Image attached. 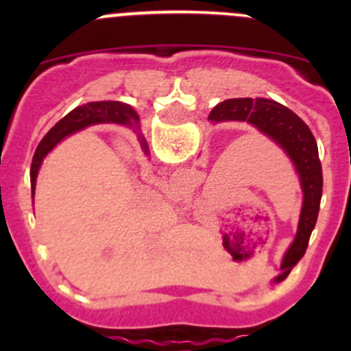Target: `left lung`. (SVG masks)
<instances>
[{"label": "left lung", "instance_id": "8db88e82", "mask_svg": "<svg viewBox=\"0 0 351 351\" xmlns=\"http://www.w3.org/2000/svg\"><path fill=\"white\" fill-rule=\"evenodd\" d=\"M210 123L239 121L255 126L262 135L271 138L295 167L302 188V207L293 243L287 250L281 262V274L276 276V283L287 280V276L308 250L309 237L318 219L320 210L324 176L318 156V145L308 125L291 112L290 108L269 98H230L210 110Z\"/></svg>", "mask_w": 351, "mask_h": 351}]
</instances>
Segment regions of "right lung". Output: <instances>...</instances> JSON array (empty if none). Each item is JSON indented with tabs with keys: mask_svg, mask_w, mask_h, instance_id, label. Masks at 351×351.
<instances>
[{
	"mask_svg": "<svg viewBox=\"0 0 351 351\" xmlns=\"http://www.w3.org/2000/svg\"><path fill=\"white\" fill-rule=\"evenodd\" d=\"M137 112L130 105L123 104V101H91L88 105L73 108L60 123H56V126H52L51 132L42 138V142L36 147L33 163H31V193L35 195L36 178H38V170L42 167L43 158L47 156L64 137L88 128V126L100 125V123H117V125H128L137 128ZM141 144L142 149L147 153V144H145L144 138L141 141Z\"/></svg>",
	"mask_w": 351,
	"mask_h": 351,
	"instance_id": "obj_1",
	"label": "right lung"
}]
</instances>
